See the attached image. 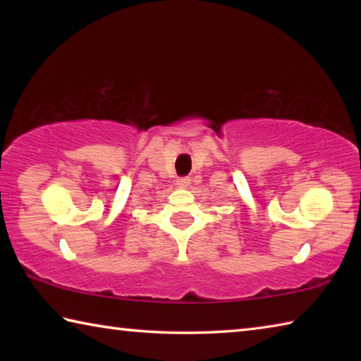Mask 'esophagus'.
Wrapping results in <instances>:
<instances>
[{"label":"esophagus","mask_w":361,"mask_h":361,"mask_svg":"<svg viewBox=\"0 0 361 361\" xmlns=\"http://www.w3.org/2000/svg\"><path fill=\"white\" fill-rule=\"evenodd\" d=\"M189 183H191V178H189V176H181V178L176 180V185H178V188H188Z\"/></svg>","instance_id":"obj_1"}]
</instances>
